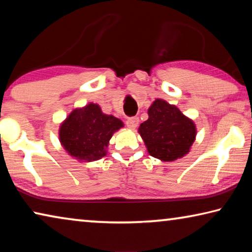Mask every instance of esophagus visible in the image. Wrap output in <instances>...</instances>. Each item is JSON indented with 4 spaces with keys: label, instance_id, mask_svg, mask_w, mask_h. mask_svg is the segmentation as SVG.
<instances>
[{
    "label": "esophagus",
    "instance_id": "34e87169",
    "mask_svg": "<svg viewBox=\"0 0 252 252\" xmlns=\"http://www.w3.org/2000/svg\"><path fill=\"white\" fill-rule=\"evenodd\" d=\"M139 126V118H130L126 120V126L131 130H134Z\"/></svg>",
    "mask_w": 252,
    "mask_h": 252
}]
</instances>
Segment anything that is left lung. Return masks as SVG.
Listing matches in <instances>:
<instances>
[{"label":"left lung","instance_id":"1","mask_svg":"<svg viewBox=\"0 0 252 252\" xmlns=\"http://www.w3.org/2000/svg\"><path fill=\"white\" fill-rule=\"evenodd\" d=\"M148 114V120L140 125L138 132L149 155L171 162L189 153L197 135V127L191 119L162 99L153 102Z\"/></svg>","mask_w":252,"mask_h":252}]
</instances>
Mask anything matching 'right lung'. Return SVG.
<instances>
[{
	"label": "right lung",
	"instance_id": "obj_1",
	"mask_svg": "<svg viewBox=\"0 0 252 252\" xmlns=\"http://www.w3.org/2000/svg\"><path fill=\"white\" fill-rule=\"evenodd\" d=\"M123 122L102 112L99 104L76 108L61 123L59 139L64 150L79 161L92 162L106 156L110 139Z\"/></svg>",
	"mask_w": 252,
	"mask_h": 252
}]
</instances>
